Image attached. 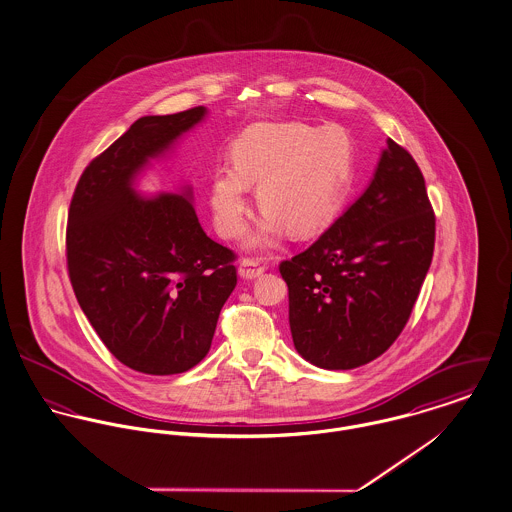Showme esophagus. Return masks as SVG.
Masks as SVG:
<instances>
[{
  "label": "esophagus",
  "mask_w": 512,
  "mask_h": 512,
  "mask_svg": "<svg viewBox=\"0 0 512 512\" xmlns=\"http://www.w3.org/2000/svg\"><path fill=\"white\" fill-rule=\"evenodd\" d=\"M264 273V266L258 262V260H252V258H244L242 262H240L239 266V275L242 279H256V277H260Z\"/></svg>",
  "instance_id": "1"
}]
</instances>
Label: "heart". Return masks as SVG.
<instances>
[{
  "label": "heart",
  "mask_w": 512,
  "mask_h": 512,
  "mask_svg": "<svg viewBox=\"0 0 512 512\" xmlns=\"http://www.w3.org/2000/svg\"><path fill=\"white\" fill-rule=\"evenodd\" d=\"M233 167L209 180L215 229L239 239L250 211V186L264 213L248 235L246 248L266 250L289 231L305 239L324 231L336 217L353 174V143L336 126L303 122H258L231 147Z\"/></svg>",
  "instance_id": "b5f03b06"
}]
</instances>
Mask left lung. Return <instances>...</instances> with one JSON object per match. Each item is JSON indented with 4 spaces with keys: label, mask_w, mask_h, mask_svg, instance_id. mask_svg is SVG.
<instances>
[{
    "label": "left lung",
    "mask_w": 512,
    "mask_h": 512,
    "mask_svg": "<svg viewBox=\"0 0 512 512\" xmlns=\"http://www.w3.org/2000/svg\"><path fill=\"white\" fill-rule=\"evenodd\" d=\"M433 246L423 174L388 139L365 192L310 248L279 266L299 355L328 371L382 355L408 322Z\"/></svg>",
    "instance_id": "left-lung-1"
}]
</instances>
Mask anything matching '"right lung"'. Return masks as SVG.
I'll use <instances>...</instances> for the list:
<instances>
[{
    "instance_id": "right-lung-1",
    "label": "right lung",
    "mask_w": 512,
    "mask_h": 512,
    "mask_svg": "<svg viewBox=\"0 0 512 512\" xmlns=\"http://www.w3.org/2000/svg\"><path fill=\"white\" fill-rule=\"evenodd\" d=\"M205 106L143 116L81 174L68 215L75 297L108 351L145 375H178L211 347L237 285L235 254L205 235L190 184L143 196L151 161L202 124Z\"/></svg>"
}]
</instances>
